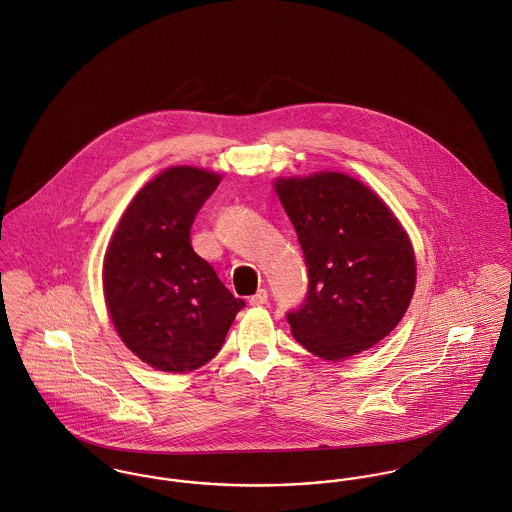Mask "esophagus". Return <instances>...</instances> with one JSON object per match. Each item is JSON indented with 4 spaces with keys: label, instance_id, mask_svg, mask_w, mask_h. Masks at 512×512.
<instances>
[{
    "label": "esophagus",
    "instance_id": "34e87169",
    "mask_svg": "<svg viewBox=\"0 0 512 512\" xmlns=\"http://www.w3.org/2000/svg\"><path fill=\"white\" fill-rule=\"evenodd\" d=\"M269 302V292L265 288H259L251 298H249V304L251 306H263Z\"/></svg>",
    "mask_w": 512,
    "mask_h": 512
}]
</instances>
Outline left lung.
<instances>
[{"label": "left lung", "instance_id": "1", "mask_svg": "<svg viewBox=\"0 0 512 512\" xmlns=\"http://www.w3.org/2000/svg\"><path fill=\"white\" fill-rule=\"evenodd\" d=\"M273 186L310 281L300 310L286 316L294 340L343 361L387 338L416 288L414 247L395 212L345 172L279 176Z\"/></svg>", "mask_w": 512, "mask_h": 512}]
</instances>
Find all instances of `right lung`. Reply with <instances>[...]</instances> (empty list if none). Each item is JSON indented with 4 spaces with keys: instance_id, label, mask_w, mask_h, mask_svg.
<instances>
[{
    "instance_id": "1",
    "label": "right lung",
    "mask_w": 512,
    "mask_h": 512,
    "mask_svg": "<svg viewBox=\"0 0 512 512\" xmlns=\"http://www.w3.org/2000/svg\"><path fill=\"white\" fill-rule=\"evenodd\" d=\"M222 174L176 165L129 202L104 255L108 314L125 347L165 373H190L222 347L245 306L194 253L190 228Z\"/></svg>"
}]
</instances>
